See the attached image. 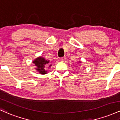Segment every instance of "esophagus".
<instances>
[{"instance_id": "1", "label": "esophagus", "mask_w": 120, "mask_h": 120, "mask_svg": "<svg viewBox=\"0 0 120 120\" xmlns=\"http://www.w3.org/2000/svg\"><path fill=\"white\" fill-rule=\"evenodd\" d=\"M65 60H66V58L65 57H61V59H60V61H61V62H64V61H65Z\"/></svg>"}]
</instances>
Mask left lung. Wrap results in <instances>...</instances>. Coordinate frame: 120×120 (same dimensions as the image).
Segmentation results:
<instances>
[{"mask_svg": "<svg viewBox=\"0 0 120 120\" xmlns=\"http://www.w3.org/2000/svg\"><path fill=\"white\" fill-rule=\"evenodd\" d=\"M81 61H79V63H81Z\"/></svg>", "mask_w": 120, "mask_h": 120, "instance_id": "left-lung-1", "label": "left lung"}]
</instances>
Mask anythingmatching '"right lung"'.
Here are the masks:
<instances>
[{
    "mask_svg": "<svg viewBox=\"0 0 120 120\" xmlns=\"http://www.w3.org/2000/svg\"><path fill=\"white\" fill-rule=\"evenodd\" d=\"M35 65V69L41 74H45L47 73V68H49L52 66L49 64V60H46L42 56H39L32 62Z\"/></svg>",
    "mask_w": 120,
    "mask_h": 120,
    "instance_id": "obj_1",
    "label": "right lung"
}]
</instances>
